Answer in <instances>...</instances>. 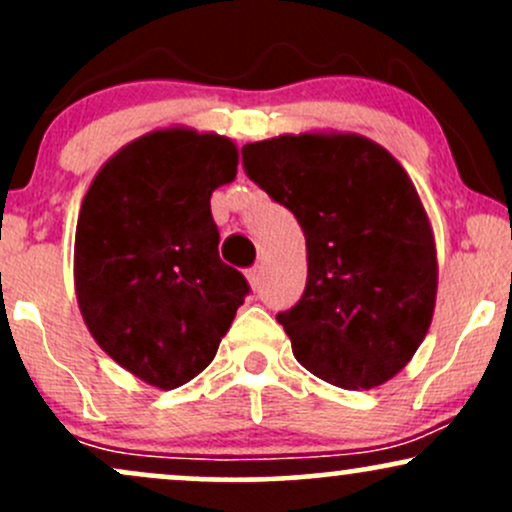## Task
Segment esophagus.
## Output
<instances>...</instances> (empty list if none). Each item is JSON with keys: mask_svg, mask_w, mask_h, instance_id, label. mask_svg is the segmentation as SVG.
Wrapping results in <instances>:
<instances>
[{"mask_svg": "<svg viewBox=\"0 0 512 512\" xmlns=\"http://www.w3.org/2000/svg\"><path fill=\"white\" fill-rule=\"evenodd\" d=\"M248 284H250V289L252 291H257L260 289V284H262V267H252V269H248Z\"/></svg>", "mask_w": 512, "mask_h": 512, "instance_id": "obj_1", "label": "esophagus"}]
</instances>
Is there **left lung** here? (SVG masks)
I'll list each match as a JSON object with an SVG mask.
<instances>
[{"label":"left lung","mask_w":512,"mask_h":512,"mask_svg":"<svg viewBox=\"0 0 512 512\" xmlns=\"http://www.w3.org/2000/svg\"><path fill=\"white\" fill-rule=\"evenodd\" d=\"M245 170L305 236L301 301L276 315L296 361L342 390H373L431 327L438 257L414 182L385 146L310 129L243 146Z\"/></svg>","instance_id":"left-lung-1"}]
</instances>
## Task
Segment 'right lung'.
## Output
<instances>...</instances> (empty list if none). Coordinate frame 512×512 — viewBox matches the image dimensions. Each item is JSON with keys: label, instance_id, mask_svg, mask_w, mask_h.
I'll return each instance as SVG.
<instances>
[{"label": "right lung", "instance_id": "obj_1", "mask_svg": "<svg viewBox=\"0 0 512 512\" xmlns=\"http://www.w3.org/2000/svg\"><path fill=\"white\" fill-rule=\"evenodd\" d=\"M238 146L192 127L151 129L103 163L81 199L74 291L88 332L158 390L214 361L248 281L219 257L211 192L236 180Z\"/></svg>", "mask_w": 512, "mask_h": 512}]
</instances>
